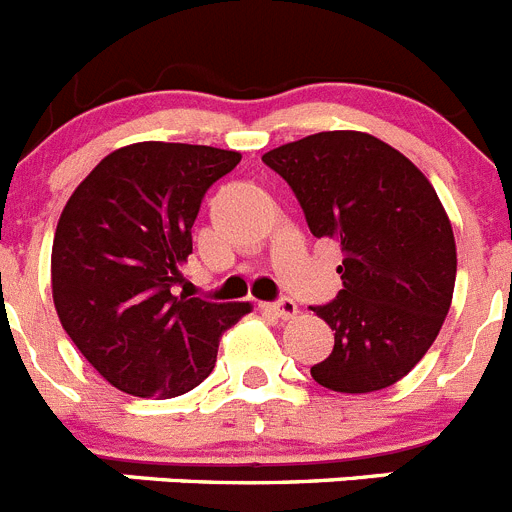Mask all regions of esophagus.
I'll use <instances>...</instances> for the list:
<instances>
[{
    "label": "esophagus",
    "mask_w": 512,
    "mask_h": 512,
    "mask_svg": "<svg viewBox=\"0 0 512 512\" xmlns=\"http://www.w3.org/2000/svg\"><path fill=\"white\" fill-rule=\"evenodd\" d=\"M264 310L271 312V315H277V318L289 320L297 315V302L289 300V297H282V300H277V302H266Z\"/></svg>",
    "instance_id": "obj_1"
}]
</instances>
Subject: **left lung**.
<instances>
[{"label":"left lung","mask_w":512,"mask_h":512,"mask_svg":"<svg viewBox=\"0 0 512 512\" xmlns=\"http://www.w3.org/2000/svg\"><path fill=\"white\" fill-rule=\"evenodd\" d=\"M292 187L315 238H336L343 289L312 307L333 351L310 369L333 392H377L400 382L436 341L451 307L456 243L423 171L356 130H328L264 153Z\"/></svg>","instance_id":"8db88e82"}]
</instances>
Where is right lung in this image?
I'll list each match as a JSON object with an SVG mask.
<instances>
[{
	"label": "right lung",
	"mask_w": 512,
	"mask_h": 512,
	"mask_svg": "<svg viewBox=\"0 0 512 512\" xmlns=\"http://www.w3.org/2000/svg\"><path fill=\"white\" fill-rule=\"evenodd\" d=\"M241 153L146 140L104 156L74 189L51 253L63 330L112 387L184 395L215 369L217 343L248 302L171 295L207 189Z\"/></svg>",
	"instance_id": "right-lung-1"
}]
</instances>
